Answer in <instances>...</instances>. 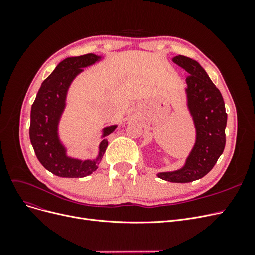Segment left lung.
Returning <instances> with one entry per match:
<instances>
[{
	"label": "left lung",
	"instance_id": "1",
	"mask_svg": "<svg viewBox=\"0 0 255 255\" xmlns=\"http://www.w3.org/2000/svg\"><path fill=\"white\" fill-rule=\"evenodd\" d=\"M172 61L189 74L184 95L194 123L195 143L181 168L156 175L168 182L189 183L210 172L225 150L228 115L221 92L197 60L177 55Z\"/></svg>",
	"mask_w": 255,
	"mask_h": 255
}]
</instances>
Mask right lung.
Listing matches in <instances>:
<instances>
[{
  "label": "right lung",
  "instance_id": "1",
  "mask_svg": "<svg viewBox=\"0 0 255 255\" xmlns=\"http://www.w3.org/2000/svg\"><path fill=\"white\" fill-rule=\"evenodd\" d=\"M104 58L96 54L67 57L54 69L38 90L30 110L29 139L40 164L60 177H84L98 169L109 141L106 136L112 134L118 125L104 127L101 129L102 141L94 158L81 159L68 154V146L61 140L59 123L67 107L69 89L76 76Z\"/></svg>",
  "mask_w": 255,
  "mask_h": 255
}]
</instances>
